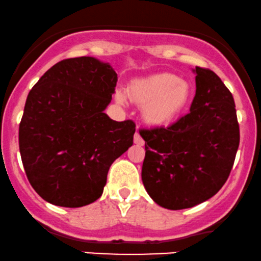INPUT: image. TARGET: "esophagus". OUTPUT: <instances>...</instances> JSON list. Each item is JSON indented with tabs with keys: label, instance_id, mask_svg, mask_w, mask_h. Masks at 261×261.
<instances>
[{
	"label": "esophagus",
	"instance_id": "obj_1",
	"mask_svg": "<svg viewBox=\"0 0 261 261\" xmlns=\"http://www.w3.org/2000/svg\"><path fill=\"white\" fill-rule=\"evenodd\" d=\"M134 144H137L138 146H143L144 144H145V141H144L143 138L140 137L139 133L134 134Z\"/></svg>",
	"mask_w": 261,
	"mask_h": 261
}]
</instances>
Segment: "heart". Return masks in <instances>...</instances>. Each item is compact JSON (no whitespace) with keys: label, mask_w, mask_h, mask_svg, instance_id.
<instances>
[{"label":"heart","mask_w":261,"mask_h":261,"mask_svg":"<svg viewBox=\"0 0 261 261\" xmlns=\"http://www.w3.org/2000/svg\"><path fill=\"white\" fill-rule=\"evenodd\" d=\"M128 96L143 105V118L150 125H166L175 121L191 101L192 87L174 73H155L133 81L128 87ZM115 99L124 104L125 94L116 91Z\"/></svg>","instance_id":"heart-1"}]
</instances>
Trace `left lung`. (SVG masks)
I'll list each match as a JSON object with an SVG mask.
<instances>
[{
	"label": "left lung",
	"instance_id": "1",
	"mask_svg": "<svg viewBox=\"0 0 261 261\" xmlns=\"http://www.w3.org/2000/svg\"><path fill=\"white\" fill-rule=\"evenodd\" d=\"M192 71L196 94L189 114L169 127L140 132L143 184L157 204L172 211L213 197L229 178L240 145L232 94L212 70Z\"/></svg>",
	"mask_w": 261,
	"mask_h": 261
}]
</instances>
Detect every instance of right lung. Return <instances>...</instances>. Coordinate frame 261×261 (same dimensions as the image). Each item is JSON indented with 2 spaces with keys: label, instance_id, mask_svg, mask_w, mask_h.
Instances as JSON below:
<instances>
[{
  "label": "right lung",
  "instance_id": "obj_1",
  "mask_svg": "<svg viewBox=\"0 0 261 261\" xmlns=\"http://www.w3.org/2000/svg\"><path fill=\"white\" fill-rule=\"evenodd\" d=\"M117 83L109 63L65 59L32 87L19 125V150L32 188L60 207L100 197L110 166L133 145L136 124L105 114Z\"/></svg>",
  "mask_w": 261,
  "mask_h": 261
}]
</instances>
